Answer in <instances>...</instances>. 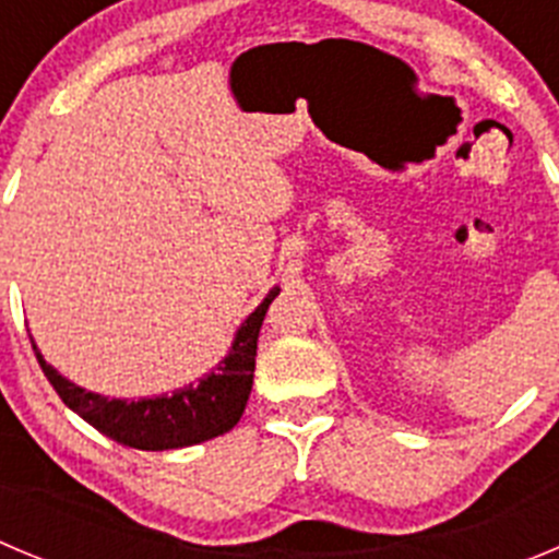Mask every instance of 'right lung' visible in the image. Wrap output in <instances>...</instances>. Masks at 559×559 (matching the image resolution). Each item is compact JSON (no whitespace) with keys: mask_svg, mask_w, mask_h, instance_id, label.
Returning a JSON list of instances; mask_svg holds the SVG:
<instances>
[{"mask_svg":"<svg viewBox=\"0 0 559 559\" xmlns=\"http://www.w3.org/2000/svg\"><path fill=\"white\" fill-rule=\"evenodd\" d=\"M278 292L281 286H273L267 298L245 317L242 325L236 329L228 356L211 373H205L198 384L180 386L173 395L160 392L153 399L139 401L108 399L60 376L52 365H47L38 345H33V350L63 404L105 437L139 451L186 449L225 435L239 424L253 386L261 323Z\"/></svg>","mask_w":559,"mask_h":559,"instance_id":"obj_1","label":"right lung"}]
</instances>
